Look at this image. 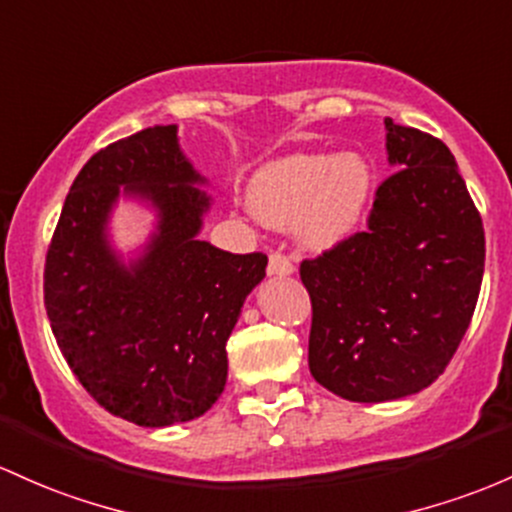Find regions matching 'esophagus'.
<instances>
[{
    "instance_id": "1",
    "label": "esophagus",
    "mask_w": 512,
    "mask_h": 512,
    "mask_svg": "<svg viewBox=\"0 0 512 512\" xmlns=\"http://www.w3.org/2000/svg\"><path fill=\"white\" fill-rule=\"evenodd\" d=\"M267 272L269 277H291V274H294V262H291L289 257L274 252V255H269Z\"/></svg>"
}]
</instances>
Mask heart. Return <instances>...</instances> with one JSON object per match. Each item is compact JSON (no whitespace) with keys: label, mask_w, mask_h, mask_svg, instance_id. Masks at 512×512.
<instances>
[{"label":"heart","mask_w":512,"mask_h":512,"mask_svg":"<svg viewBox=\"0 0 512 512\" xmlns=\"http://www.w3.org/2000/svg\"><path fill=\"white\" fill-rule=\"evenodd\" d=\"M374 196V167L359 153H291L250 179L247 204L274 228L296 226L306 247L328 252L355 238Z\"/></svg>","instance_id":"heart-1"}]
</instances>
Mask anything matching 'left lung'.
I'll return each mask as SVG.
<instances>
[{
    "label": "left lung",
    "mask_w": 512,
    "mask_h": 512,
    "mask_svg": "<svg viewBox=\"0 0 512 512\" xmlns=\"http://www.w3.org/2000/svg\"><path fill=\"white\" fill-rule=\"evenodd\" d=\"M386 126L393 172L367 233L301 265L313 323L308 367L335 396L384 403L428 389L457 352L479 301L486 240L442 140Z\"/></svg>",
    "instance_id": "obj_1"
}]
</instances>
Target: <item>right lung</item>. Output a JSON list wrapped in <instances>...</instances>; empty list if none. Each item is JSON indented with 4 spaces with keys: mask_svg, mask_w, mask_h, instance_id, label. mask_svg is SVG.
Listing matches in <instances>:
<instances>
[{
    "mask_svg": "<svg viewBox=\"0 0 512 512\" xmlns=\"http://www.w3.org/2000/svg\"><path fill=\"white\" fill-rule=\"evenodd\" d=\"M179 126H153L89 157L46 257V311L60 352L94 401L140 428L204 415L228 379L226 342L267 255L199 238L213 196L184 155ZM121 203L154 216L123 253Z\"/></svg>",
    "mask_w": 512,
    "mask_h": 512,
    "instance_id": "right-lung-1",
    "label": "right lung"
}]
</instances>
